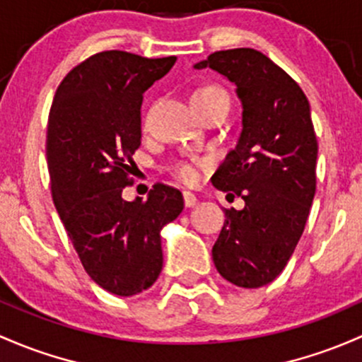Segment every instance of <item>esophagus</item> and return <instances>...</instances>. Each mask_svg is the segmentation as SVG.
<instances>
[{"mask_svg": "<svg viewBox=\"0 0 362 362\" xmlns=\"http://www.w3.org/2000/svg\"><path fill=\"white\" fill-rule=\"evenodd\" d=\"M184 204H185V208H194L197 204V197L194 196L192 192L185 191L184 192Z\"/></svg>", "mask_w": 362, "mask_h": 362, "instance_id": "obj_1", "label": "esophagus"}]
</instances>
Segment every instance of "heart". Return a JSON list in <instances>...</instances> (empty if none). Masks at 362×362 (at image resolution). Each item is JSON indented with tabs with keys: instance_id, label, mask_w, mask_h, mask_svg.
<instances>
[{
	"instance_id": "heart-1",
	"label": "heart",
	"mask_w": 362,
	"mask_h": 362,
	"mask_svg": "<svg viewBox=\"0 0 362 362\" xmlns=\"http://www.w3.org/2000/svg\"><path fill=\"white\" fill-rule=\"evenodd\" d=\"M213 97H227V93L218 86H203V88H197L192 93V102L199 100V98H213ZM175 177L178 180L185 182V184H191L196 180V165L189 161H178L171 166Z\"/></svg>"
}]
</instances>
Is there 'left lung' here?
<instances>
[{
  "label": "left lung",
  "mask_w": 362,
  "mask_h": 362,
  "mask_svg": "<svg viewBox=\"0 0 362 362\" xmlns=\"http://www.w3.org/2000/svg\"><path fill=\"white\" fill-rule=\"evenodd\" d=\"M218 72L235 86L243 119L238 144L211 177L218 191L245 199L226 210L211 255L239 288L272 283L298 245L315 194L317 139L305 93L253 48L215 52L194 69Z\"/></svg>",
  "instance_id": "obj_1"
}]
</instances>
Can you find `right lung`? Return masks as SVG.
<instances>
[{
	"label": "right lung",
	"instance_id": "right-lung-1",
	"mask_svg": "<svg viewBox=\"0 0 362 362\" xmlns=\"http://www.w3.org/2000/svg\"><path fill=\"white\" fill-rule=\"evenodd\" d=\"M175 62L177 57L100 52L76 66L53 97L47 133L53 203L85 271L117 296L156 283L161 229L184 210L182 192L163 184L146 201L123 199L142 136L144 91Z\"/></svg>",
	"mask_w": 362,
	"mask_h": 362
}]
</instances>
